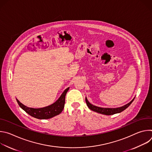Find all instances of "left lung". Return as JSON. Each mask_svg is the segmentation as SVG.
<instances>
[{
	"mask_svg": "<svg viewBox=\"0 0 152 152\" xmlns=\"http://www.w3.org/2000/svg\"><path fill=\"white\" fill-rule=\"evenodd\" d=\"M135 97L129 103H128L127 104L120 107H116V108H108V107H98L96 106H94L92 104H91L88 100H87V98L85 97V101L86 103V104H87L88 107L90 108V109L93 111H95L96 113L102 114H104V115H113L115 114H117V113H120L122 111H123L124 110H126L127 107H128L130 104H131L132 102L134 101Z\"/></svg>",
	"mask_w": 152,
	"mask_h": 152,
	"instance_id": "left-lung-1",
	"label": "left lung"
}]
</instances>
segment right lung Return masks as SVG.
<instances>
[{
  "label": "right lung",
  "mask_w": 152,
  "mask_h": 152,
  "mask_svg": "<svg viewBox=\"0 0 152 152\" xmlns=\"http://www.w3.org/2000/svg\"><path fill=\"white\" fill-rule=\"evenodd\" d=\"M69 87L64 90L59 98L53 104L41 108H32L26 106L18 100L17 102L18 105L31 116L38 119H49L59 115L63 110L65 104V99Z\"/></svg>",
  "instance_id": "1"
}]
</instances>
